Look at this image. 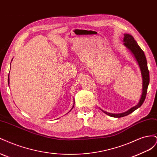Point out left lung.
<instances>
[{"label":"left lung","instance_id":"1","mask_svg":"<svg viewBox=\"0 0 157 157\" xmlns=\"http://www.w3.org/2000/svg\"><path fill=\"white\" fill-rule=\"evenodd\" d=\"M124 44L127 47L128 49H130V51L132 52L133 54L135 56V58L137 61V63H139L142 75V78H143V89H142V95L140 98V100L139 101V103L135 107L131 108L129 110L127 111L125 113H120V114H111L107 112L103 111L107 115L113 117H117V118H121L130 115V113L134 112L137 108L141 106L142 104L144 102L146 94L147 92V88L149 86V72L148 67H147V62L146 59V57L145 56V54L144 51L141 50V48L137 44L136 41L134 40V37L132 35L128 34H124Z\"/></svg>","mask_w":157,"mask_h":157}]
</instances>
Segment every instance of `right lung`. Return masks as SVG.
<instances>
[{
    "mask_svg": "<svg viewBox=\"0 0 157 157\" xmlns=\"http://www.w3.org/2000/svg\"><path fill=\"white\" fill-rule=\"evenodd\" d=\"M8 77H9V76H8ZM8 84H9V77H8ZM73 107H74V105H73ZM73 108L71 109H73Z\"/></svg>",
    "mask_w": 157,
    "mask_h": 157,
    "instance_id": "1",
    "label": "right lung"
}]
</instances>
